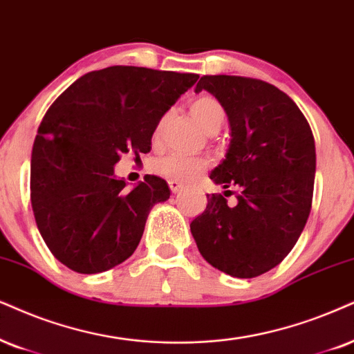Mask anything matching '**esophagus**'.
I'll use <instances>...</instances> for the list:
<instances>
[{"label":"esophagus","instance_id":"obj_1","mask_svg":"<svg viewBox=\"0 0 354 354\" xmlns=\"http://www.w3.org/2000/svg\"><path fill=\"white\" fill-rule=\"evenodd\" d=\"M168 186H169V189H171V192H174V194H176V192H180L183 189V183H180V181L169 180L168 181Z\"/></svg>","mask_w":354,"mask_h":354}]
</instances>
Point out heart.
<instances>
[{
  "label": "heart",
  "instance_id": "1",
  "mask_svg": "<svg viewBox=\"0 0 354 354\" xmlns=\"http://www.w3.org/2000/svg\"><path fill=\"white\" fill-rule=\"evenodd\" d=\"M189 113L207 133H216L223 125V120H225V109H223L221 101L210 95H201L191 100ZM167 119L168 115L163 114L162 118L156 120L153 132H151L153 142H158L162 138ZM207 165L209 160L204 158V156L169 153L156 158L151 163V169L158 176L167 178V180L189 181L192 178L198 176L204 168H207Z\"/></svg>",
  "mask_w": 354,
  "mask_h": 354
}]
</instances>
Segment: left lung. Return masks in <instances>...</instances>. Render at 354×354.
<instances>
[{
    "label": "left lung",
    "instance_id": "8db88e82",
    "mask_svg": "<svg viewBox=\"0 0 354 354\" xmlns=\"http://www.w3.org/2000/svg\"><path fill=\"white\" fill-rule=\"evenodd\" d=\"M216 96L232 138L210 180L236 186V204L207 194V207L191 222L201 254L234 277H257L288 257L310 214L315 142L296 102L261 80L205 75L196 93ZM227 196V191L223 192Z\"/></svg>",
    "mask_w": 354,
    "mask_h": 354
}]
</instances>
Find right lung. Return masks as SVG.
I'll return each mask as SVG.
<instances>
[{
	"label": "right lung",
	"instance_id": "add662e5",
	"mask_svg": "<svg viewBox=\"0 0 354 354\" xmlns=\"http://www.w3.org/2000/svg\"><path fill=\"white\" fill-rule=\"evenodd\" d=\"M198 78L107 66L83 75L48 107L32 147L30 203L40 235L66 268L96 274L136 252L150 209L169 198V187L147 174L127 191L114 165L129 151L149 153L156 120Z\"/></svg>",
	"mask_w": 354,
	"mask_h": 354
}]
</instances>
